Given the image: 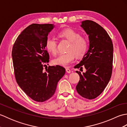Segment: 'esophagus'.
Listing matches in <instances>:
<instances>
[{"instance_id":"esophagus-1","label":"esophagus","mask_w":127,"mask_h":127,"mask_svg":"<svg viewBox=\"0 0 127 127\" xmlns=\"http://www.w3.org/2000/svg\"><path fill=\"white\" fill-rule=\"evenodd\" d=\"M66 71L67 72H68V73H70V72H71V70H70L69 68H66Z\"/></svg>"}]
</instances>
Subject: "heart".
I'll return each mask as SVG.
<instances>
[{"instance_id":"b5f03b06","label":"heart","mask_w":127,"mask_h":127,"mask_svg":"<svg viewBox=\"0 0 127 127\" xmlns=\"http://www.w3.org/2000/svg\"><path fill=\"white\" fill-rule=\"evenodd\" d=\"M59 35L68 40L71 45L68 50V53L60 54L53 59L54 64L63 66H68L74 61L75 56L82 58L87 51L88 42L84 37H81L79 33L71 29H67L61 32ZM46 49L55 55L57 52V42L56 40L52 37L48 38L46 41Z\"/></svg>"}]
</instances>
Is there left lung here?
Listing matches in <instances>:
<instances>
[{
	"mask_svg": "<svg viewBox=\"0 0 127 127\" xmlns=\"http://www.w3.org/2000/svg\"><path fill=\"white\" fill-rule=\"evenodd\" d=\"M80 26L88 35L89 48L75 68L86 71L79 75L80 81L76 89L81 96L93 99L100 94L108 84L111 76L114 47L106 31L93 21H83Z\"/></svg>",
	"mask_w": 127,
	"mask_h": 127,
	"instance_id": "8db88e82",
	"label": "left lung"
}]
</instances>
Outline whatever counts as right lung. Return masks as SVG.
I'll return each instance as SVG.
<instances>
[{
	"label": "right lung",
	"instance_id": "right-lung-1",
	"mask_svg": "<svg viewBox=\"0 0 127 127\" xmlns=\"http://www.w3.org/2000/svg\"><path fill=\"white\" fill-rule=\"evenodd\" d=\"M54 27L53 24H32L19 35L12 48L16 81L27 95L37 102L53 96L65 73V68L60 65L47 67L45 64L49 62L46 41Z\"/></svg>",
	"mask_w": 127,
	"mask_h": 127
}]
</instances>
